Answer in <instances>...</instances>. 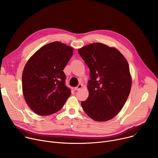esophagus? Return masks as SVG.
I'll use <instances>...</instances> for the list:
<instances>
[{
  "label": "esophagus",
  "instance_id": "1",
  "mask_svg": "<svg viewBox=\"0 0 158 158\" xmlns=\"http://www.w3.org/2000/svg\"><path fill=\"white\" fill-rule=\"evenodd\" d=\"M82 85H81V84H79V85L77 87H76V88H74V89H75V90H76V91H77V90L81 89L82 88Z\"/></svg>",
  "mask_w": 158,
  "mask_h": 158
}]
</instances>
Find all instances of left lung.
<instances>
[{
  "instance_id": "1",
  "label": "left lung",
  "mask_w": 158,
  "mask_h": 158,
  "mask_svg": "<svg viewBox=\"0 0 158 158\" xmlns=\"http://www.w3.org/2000/svg\"><path fill=\"white\" fill-rule=\"evenodd\" d=\"M90 70L89 96L81 102L86 114L96 121H107L116 115L129 96L132 79L128 63L114 47L95 43L78 49Z\"/></svg>"
}]
</instances>
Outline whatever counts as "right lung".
Wrapping results in <instances>:
<instances>
[{"instance_id": "1", "label": "right lung", "mask_w": 158, "mask_h": 158, "mask_svg": "<svg viewBox=\"0 0 158 158\" xmlns=\"http://www.w3.org/2000/svg\"><path fill=\"white\" fill-rule=\"evenodd\" d=\"M73 49L59 41L41 47L26 63L22 73V91L30 109L40 115L60 110L70 97L64 72Z\"/></svg>"}]
</instances>
